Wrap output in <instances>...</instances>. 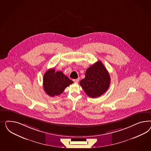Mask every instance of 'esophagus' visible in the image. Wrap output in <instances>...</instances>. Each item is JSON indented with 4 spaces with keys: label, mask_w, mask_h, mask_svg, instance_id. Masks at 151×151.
Segmentation results:
<instances>
[{
    "label": "esophagus",
    "mask_w": 151,
    "mask_h": 151,
    "mask_svg": "<svg viewBox=\"0 0 151 151\" xmlns=\"http://www.w3.org/2000/svg\"><path fill=\"white\" fill-rule=\"evenodd\" d=\"M73 82L78 83L79 81V78H76V79H73Z\"/></svg>",
    "instance_id": "34e87169"
}]
</instances>
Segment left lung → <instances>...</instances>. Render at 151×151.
Wrapping results in <instances>:
<instances>
[{"mask_svg": "<svg viewBox=\"0 0 151 151\" xmlns=\"http://www.w3.org/2000/svg\"><path fill=\"white\" fill-rule=\"evenodd\" d=\"M110 75L100 61L87 69L85 78L80 82L86 94L92 98L101 96L110 86Z\"/></svg>", "mask_w": 151, "mask_h": 151, "instance_id": "left-lung-1", "label": "left lung"}]
</instances>
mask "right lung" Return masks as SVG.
Returning a JSON list of instances; mask_svg holds the SVG:
<instances>
[{
	"instance_id": "right-lung-1",
	"label": "right lung",
	"mask_w": 151,
	"mask_h": 151,
	"mask_svg": "<svg viewBox=\"0 0 151 151\" xmlns=\"http://www.w3.org/2000/svg\"><path fill=\"white\" fill-rule=\"evenodd\" d=\"M73 83L63 72H55L54 69H49L43 78L44 91L51 97L59 95L64 91L65 88Z\"/></svg>"
}]
</instances>
